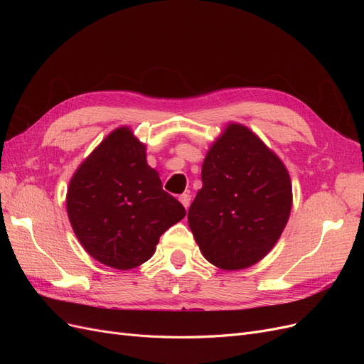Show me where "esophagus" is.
<instances>
[{"instance_id": "34e87169", "label": "esophagus", "mask_w": 364, "mask_h": 364, "mask_svg": "<svg viewBox=\"0 0 364 364\" xmlns=\"http://www.w3.org/2000/svg\"><path fill=\"white\" fill-rule=\"evenodd\" d=\"M179 200H181V203L183 205L185 209H188V208H190V203H191V196H190V194H182V196L179 197Z\"/></svg>"}]
</instances>
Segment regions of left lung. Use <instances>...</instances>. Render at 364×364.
<instances>
[{
    "mask_svg": "<svg viewBox=\"0 0 364 364\" xmlns=\"http://www.w3.org/2000/svg\"><path fill=\"white\" fill-rule=\"evenodd\" d=\"M202 183L188 211L202 255L222 270L261 261L278 243L293 203L279 156L249 127L229 123L206 153Z\"/></svg>",
    "mask_w": 364,
    "mask_h": 364,
    "instance_id": "8db88e82",
    "label": "left lung"
}]
</instances>
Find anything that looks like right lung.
I'll list each match as a JSON object with an SVG mask.
<instances>
[{
    "mask_svg": "<svg viewBox=\"0 0 364 364\" xmlns=\"http://www.w3.org/2000/svg\"><path fill=\"white\" fill-rule=\"evenodd\" d=\"M129 126L112 130L75 170L67 213L77 240L98 262L130 270L151 258L159 237L185 217L147 164Z\"/></svg>",
    "mask_w": 364,
    "mask_h": 364,
    "instance_id": "right-lung-1",
    "label": "right lung"
}]
</instances>
